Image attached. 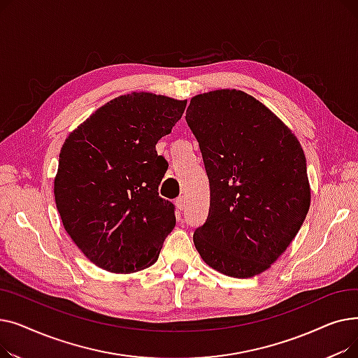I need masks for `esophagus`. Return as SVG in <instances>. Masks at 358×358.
<instances>
[{
    "mask_svg": "<svg viewBox=\"0 0 358 358\" xmlns=\"http://www.w3.org/2000/svg\"><path fill=\"white\" fill-rule=\"evenodd\" d=\"M176 206H177V209L178 210H184L185 209V201H184V197H178L177 200H176Z\"/></svg>",
    "mask_w": 358,
    "mask_h": 358,
    "instance_id": "34e87169",
    "label": "esophagus"
}]
</instances>
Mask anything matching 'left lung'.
Instances as JSON below:
<instances>
[{"label": "left lung", "mask_w": 358, "mask_h": 358, "mask_svg": "<svg viewBox=\"0 0 358 358\" xmlns=\"http://www.w3.org/2000/svg\"><path fill=\"white\" fill-rule=\"evenodd\" d=\"M185 120L210 184L209 216L194 232L196 250L224 275L264 273L309 212L302 145L267 106L235 88L197 94Z\"/></svg>", "instance_id": "8db88e82"}]
</instances>
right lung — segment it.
Returning a JSON list of instances; mask_svg holds the SVG:
<instances>
[{
	"mask_svg": "<svg viewBox=\"0 0 358 358\" xmlns=\"http://www.w3.org/2000/svg\"><path fill=\"white\" fill-rule=\"evenodd\" d=\"M187 100L130 92L110 100L65 139L53 181L64 228L97 267L141 271L158 259L176 227L158 194L168 168L157 142L171 134Z\"/></svg>",
	"mask_w": 358,
	"mask_h": 358,
	"instance_id": "1",
	"label": "right lung"
}]
</instances>
